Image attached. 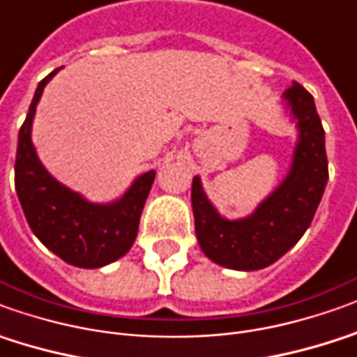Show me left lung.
I'll return each mask as SVG.
<instances>
[{
  "instance_id": "8db88e82",
  "label": "left lung",
  "mask_w": 357,
  "mask_h": 357,
  "mask_svg": "<svg viewBox=\"0 0 357 357\" xmlns=\"http://www.w3.org/2000/svg\"><path fill=\"white\" fill-rule=\"evenodd\" d=\"M297 118L299 142L286 181L245 220H223L192 181V210L196 237L204 255L215 264L233 270H260L276 262L303 237L311 225L328 181L324 130L313 95L294 81L284 93Z\"/></svg>"
}]
</instances>
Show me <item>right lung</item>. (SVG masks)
I'll list each match as a JSON object with an SVG mask.
<instances>
[{
    "label": "right lung",
    "mask_w": 357,
    "mask_h": 357,
    "mask_svg": "<svg viewBox=\"0 0 357 357\" xmlns=\"http://www.w3.org/2000/svg\"><path fill=\"white\" fill-rule=\"evenodd\" d=\"M60 71L46 75L34 93L29 114L19 130L15 157V190L23 206L24 218L46 249L68 264L100 268L124 257L134 245L139 215L155 181V171L137 176L118 202L99 206L83 200L56 178L38 161L31 142L36 102L46 83Z\"/></svg>",
    "instance_id": "1"
}]
</instances>
